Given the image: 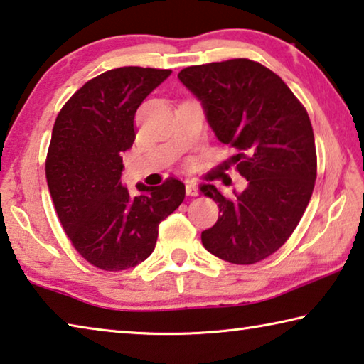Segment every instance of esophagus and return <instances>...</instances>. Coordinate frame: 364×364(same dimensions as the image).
<instances>
[{
    "mask_svg": "<svg viewBox=\"0 0 364 364\" xmlns=\"http://www.w3.org/2000/svg\"><path fill=\"white\" fill-rule=\"evenodd\" d=\"M186 194L191 196V197H194V196L199 194V188H197L196 183H191V181L186 183Z\"/></svg>",
    "mask_w": 364,
    "mask_h": 364,
    "instance_id": "1",
    "label": "esophagus"
}]
</instances>
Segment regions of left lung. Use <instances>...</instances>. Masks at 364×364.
<instances>
[{"mask_svg": "<svg viewBox=\"0 0 364 364\" xmlns=\"http://www.w3.org/2000/svg\"><path fill=\"white\" fill-rule=\"evenodd\" d=\"M178 78L202 104L220 143L237 151L230 162L247 180L232 199L213 184L200 188L221 212L202 231V244L225 262H260L294 232L315 188L310 117L287 85L254 60L186 67Z\"/></svg>", "mask_w": 364, "mask_h": 364, "instance_id": "8db88e82", "label": "left lung"}]
</instances>
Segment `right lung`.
<instances>
[{"label":"right lung","instance_id":"add662e5","mask_svg":"<svg viewBox=\"0 0 364 364\" xmlns=\"http://www.w3.org/2000/svg\"><path fill=\"white\" fill-rule=\"evenodd\" d=\"M171 70L119 67L86 82L54 122L46 180L64 231L85 260L106 271L136 267L152 254L159 223L184 200V184H122L134 114Z\"/></svg>","mask_w":364,"mask_h":364}]
</instances>
